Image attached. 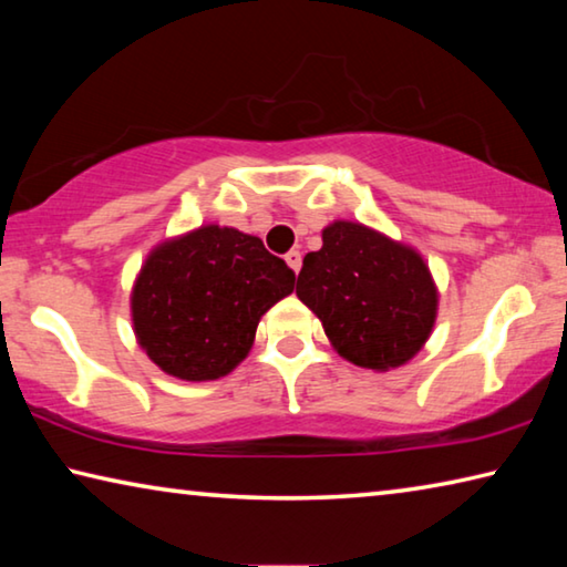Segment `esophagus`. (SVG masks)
Wrapping results in <instances>:
<instances>
[{
    "label": "esophagus",
    "mask_w": 567,
    "mask_h": 567,
    "mask_svg": "<svg viewBox=\"0 0 567 567\" xmlns=\"http://www.w3.org/2000/svg\"><path fill=\"white\" fill-rule=\"evenodd\" d=\"M285 262L290 265L295 272H300V267H302V255H300V249H290V252L285 255Z\"/></svg>",
    "instance_id": "1"
}]
</instances>
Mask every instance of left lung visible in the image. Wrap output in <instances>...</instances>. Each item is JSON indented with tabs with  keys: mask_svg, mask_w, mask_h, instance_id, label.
<instances>
[{
	"mask_svg": "<svg viewBox=\"0 0 567 567\" xmlns=\"http://www.w3.org/2000/svg\"><path fill=\"white\" fill-rule=\"evenodd\" d=\"M297 297L340 358L388 372L415 358L437 318V287L417 249L368 225L334 219L307 252Z\"/></svg>",
	"mask_w": 567,
	"mask_h": 567,
	"instance_id": "left-lung-1",
	"label": "left lung"
}]
</instances>
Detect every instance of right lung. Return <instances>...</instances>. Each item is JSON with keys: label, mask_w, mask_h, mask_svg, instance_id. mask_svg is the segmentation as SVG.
<instances>
[{"label": "right lung", "mask_w": 567, "mask_h": 567, "mask_svg": "<svg viewBox=\"0 0 567 567\" xmlns=\"http://www.w3.org/2000/svg\"><path fill=\"white\" fill-rule=\"evenodd\" d=\"M292 287L295 272L260 237L203 225L147 255L130 295L134 338L172 378H225L252 350L262 315Z\"/></svg>", "instance_id": "add662e5"}]
</instances>
